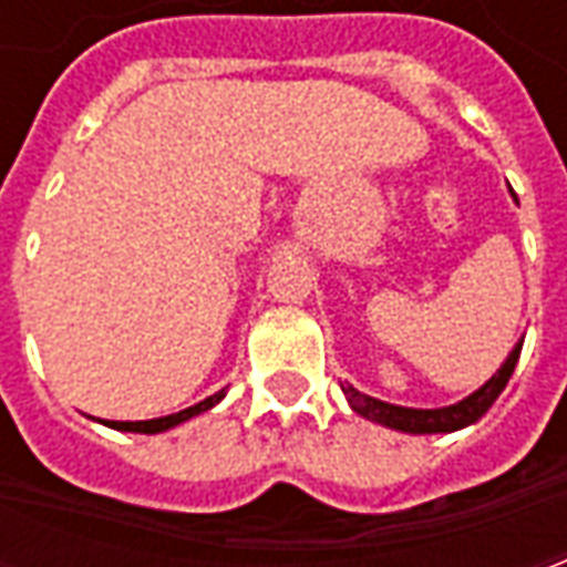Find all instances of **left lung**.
Listing matches in <instances>:
<instances>
[{"label":"left lung","mask_w":567,"mask_h":567,"mask_svg":"<svg viewBox=\"0 0 567 567\" xmlns=\"http://www.w3.org/2000/svg\"><path fill=\"white\" fill-rule=\"evenodd\" d=\"M519 352H523V340L513 346V352L504 358V364L492 373V380L483 382L474 394L462 398L458 404L434 406V410L389 404V401H380V398H370V394L358 392L352 382H340V389H343L349 406H352L361 419H368V422L392 427V431H401V434H450V431H462V427L474 425L476 419L483 416L488 406L498 401V394L504 392V385L511 382L513 368H516V361H519Z\"/></svg>","instance_id":"obj_1"}]
</instances>
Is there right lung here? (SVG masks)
Instances as JSON below:
<instances>
[{
    "instance_id": "obj_1",
    "label": "right lung",
    "mask_w": 567,
    "mask_h": 567,
    "mask_svg": "<svg viewBox=\"0 0 567 567\" xmlns=\"http://www.w3.org/2000/svg\"><path fill=\"white\" fill-rule=\"evenodd\" d=\"M224 394H227V392L221 389V392L209 394L206 401H199V404L187 406V410H178V413H169V416L145 419V422H109V419H105L103 425L115 427V431H133V434H161V431H169V427L182 425V422H187V419H194V416H199V413L212 410V406L221 401Z\"/></svg>"
}]
</instances>
